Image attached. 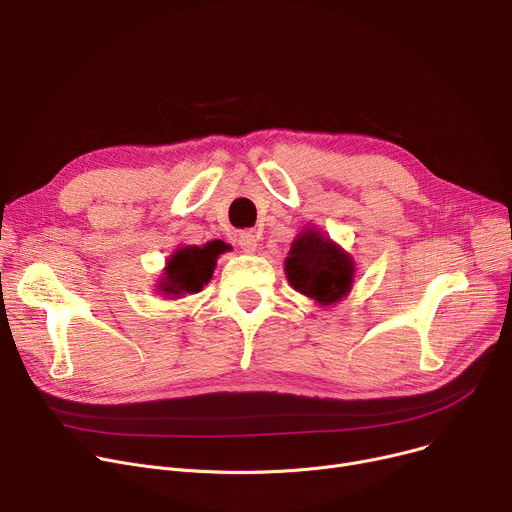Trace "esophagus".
<instances>
[{"label": "esophagus", "mask_w": 512, "mask_h": 512, "mask_svg": "<svg viewBox=\"0 0 512 512\" xmlns=\"http://www.w3.org/2000/svg\"><path fill=\"white\" fill-rule=\"evenodd\" d=\"M238 247L245 253H255L257 251V236L253 232H238Z\"/></svg>", "instance_id": "esophagus-1"}]
</instances>
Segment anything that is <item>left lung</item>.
<instances>
[{"label":"left lung","mask_w":512,"mask_h":512,"mask_svg":"<svg viewBox=\"0 0 512 512\" xmlns=\"http://www.w3.org/2000/svg\"><path fill=\"white\" fill-rule=\"evenodd\" d=\"M357 265L351 253L315 226L292 240L284 261L288 284L321 307L340 303L353 290Z\"/></svg>","instance_id":"1"}]
</instances>
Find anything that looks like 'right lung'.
<instances>
[{
    "mask_svg": "<svg viewBox=\"0 0 512 512\" xmlns=\"http://www.w3.org/2000/svg\"><path fill=\"white\" fill-rule=\"evenodd\" d=\"M230 247L222 240H211L205 245H180L166 259L161 278L155 288L166 299H182L186 294L199 292L213 276L218 257Z\"/></svg>",
    "mask_w": 512,
    "mask_h": 512,
    "instance_id": "right-lung-1",
    "label": "right lung"
}]
</instances>
